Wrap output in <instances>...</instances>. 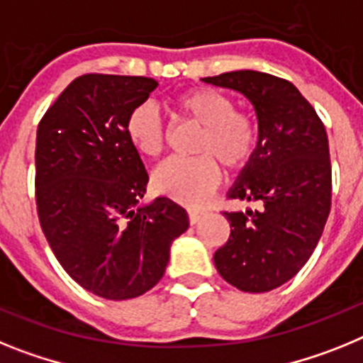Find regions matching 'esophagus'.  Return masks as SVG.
Here are the masks:
<instances>
[{"mask_svg":"<svg viewBox=\"0 0 363 363\" xmlns=\"http://www.w3.org/2000/svg\"><path fill=\"white\" fill-rule=\"evenodd\" d=\"M203 216H204V213L199 212V210H190V212H188V217H190L191 225H197Z\"/></svg>","mask_w":363,"mask_h":363,"instance_id":"obj_1","label":"esophagus"}]
</instances>
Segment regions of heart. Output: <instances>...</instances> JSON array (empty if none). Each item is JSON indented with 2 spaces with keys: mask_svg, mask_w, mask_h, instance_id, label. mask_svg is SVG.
<instances>
[{
  "mask_svg": "<svg viewBox=\"0 0 363 363\" xmlns=\"http://www.w3.org/2000/svg\"><path fill=\"white\" fill-rule=\"evenodd\" d=\"M177 107L188 121L203 128L195 159H169L153 172L159 194L186 206H201L220 182V162L230 172L247 168L259 146V128L248 111L235 109L230 94L197 87L179 94ZM125 135L144 157H157L166 146V125L155 104L135 106L125 118Z\"/></svg>",
  "mask_w": 363,
  "mask_h": 363,
  "instance_id": "heart-1",
  "label": "heart"
}]
</instances>
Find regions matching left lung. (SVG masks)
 <instances>
[{
    "mask_svg": "<svg viewBox=\"0 0 363 363\" xmlns=\"http://www.w3.org/2000/svg\"><path fill=\"white\" fill-rule=\"evenodd\" d=\"M239 91L256 109L259 146L228 199L261 210L223 212L228 241L213 254L217 272L242 292H269L301 270L330 212L329 140L314 107L289 80L259 71L203 78Z\"/></svg>",
    "mask_w": 363,
    "mask_h": 363,
    "instance_id": "8db88e82",
    "label": "left lung"
}]
</instances>
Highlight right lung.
I'll return each mask as SVG.
<instances>
[{
  "mask_svg": "<svg viewBox=\"0 0 363 363\" xmlns=\"http://www.w3.org/2000/svg\"><path fill=\"white\" fill-rule=\"evenodd\" d=\"M157 80L84 74L47 109L36 133V206L65 272L106 299L143 296L160 281L188 213L168 197L140 206L147 172L125 118Z\"/></svg>",
  "mask_w": 363,
  "mask_h": 363,
  "instance_id": "1",
  "label": "right lung"
}]
</instances>
